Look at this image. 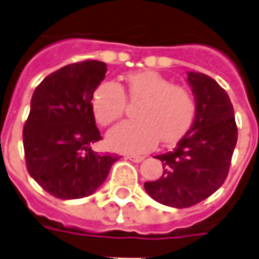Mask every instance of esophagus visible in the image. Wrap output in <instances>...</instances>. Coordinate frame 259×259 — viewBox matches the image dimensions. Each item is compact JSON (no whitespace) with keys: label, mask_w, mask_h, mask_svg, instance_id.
Listing matches in <instances>:
<instances>
[{"label":"esophagus","mask_w":259,"mask_h":259,"mask_svg":"<svg viewBox=\"0 0 259 259\" xmlns=\"http://www.w3.org/2000/svg\"><path fill=\"white\" fill-rule=\"evenodd\" d=\"M126 158L130 159V161H133V162H141V161H144L143 155H133V154H130V155H126Z\"/></svg>","instance_id":"34e87169"}]
</instances>
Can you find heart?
<instances>
[{
  "label": "heart",
  "mask_w": 259,
  "mask_h": 259,
  "mask_svg": "<svg viewBox=\"0 0 259 259\" xmlns=\"http://www.w3.org/2000/svg\"><path fill=\"white\" fill-rule=\"evenodd\" d=\"M130 100H141L136 108V120H124L108 132L107 143L112 150L144 152L158 140L172 144L185 133L194 116V100L187 89L155 70L133 72L126 76ZM126 96L122 85L105 80L97 85L91 108L100 124H109L122 116Z\"/></svg>",
  "instance_id": "heart-1"
}]
</instances>
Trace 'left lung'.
I'll list each match as a JSON object with an SVG mask.
<instances>
[{
	"label": "left lung",
	"mask_w": 259,
	"mask_h": 259,
	"mask_svg": "<svg viewBox=\"0 0 259 259\" xmlns=\"http://www.w3.org/2000/svg\"><path fill=\"white\" fill-rule=\"evenodd\" d=\"M187 83L195 98L194 120L172 151L155 157L162 162L161 178L144 183L151 198L174 208L195 205L223 185L237 143L228 93L198 72H187Z\"/></svg>",
	"instance_id": "left-lung-1"
}]
</instances>
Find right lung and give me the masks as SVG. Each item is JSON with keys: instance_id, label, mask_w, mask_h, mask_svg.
Masks as SVG:
<instances>
[{"instance_id": "add662e5", "label": "right lung", "mask_w": 259, "mask_h": 259, "mask_svg": "<svg viewBox=\"0 0 259 259\" xmlns=\"http://www.w3.org/2000/svg\"><path fill=\"white\" fill-rule=\"evenodd\" d=\"M107 73L100 61L66 65L48 74L33 93L23 127L27 170L50 194L74 200L105 182L116 155L91 150L101 140L91 97Z\"/></svg>"}]
</instances>
